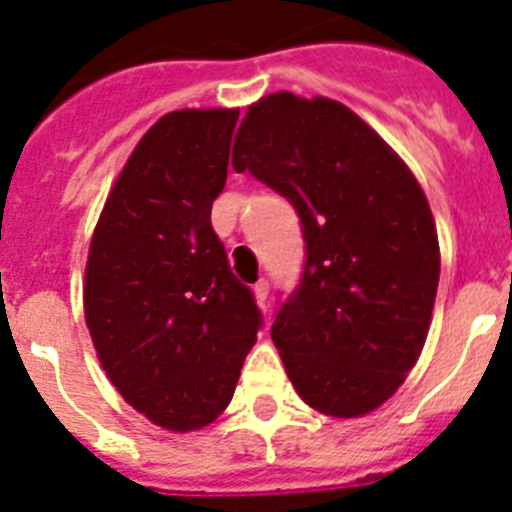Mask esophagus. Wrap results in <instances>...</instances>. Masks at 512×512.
Masks as SVG:
<instances>
[{"label": "esophagus", "mask_w": 512, "mask_h": 512, "mask_svg": "<svg viewBox=\"0 0 512 512\" xmlns=\"http://www.w3.org/2000/svg\"><path fill=\"white\" fill-rule=\"evenodd\" d=\"M252 291H255V302L260 304V307H265V302H268V291H270L268 281H265V278H260V281L252 286Z\"/></svg>", "instance_id": "1"}]
</instances>
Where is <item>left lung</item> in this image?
Here are the masks:
<instances>
[{
  "mask_svg": "<svg viewBox=\"0 0 512 512\" xmlns=\"http://www.w3.org/2000/svg\"><path fill=\"white\" fill-rule=\"evenodd\" d=\"M231 166L299 213L307 263L270 336L302 401L354 419L406 380L427 341L440 244L409 166L330 98L270 93L236 132Z\"/></svg>",
  "mask_w": 512,
  "mask_h": 512,
  "instance_id": "8db88e82",
  "label": "left lung"
}]
</instances>
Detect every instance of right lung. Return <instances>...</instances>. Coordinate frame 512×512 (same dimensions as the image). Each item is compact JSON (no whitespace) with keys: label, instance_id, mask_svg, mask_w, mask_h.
<instances>
[{"label":"right lung","instance_id":"add662e5","mask_svg":"<svg viewBox=\"0 0 512 512\" xmlns=\"http://www.w3.org/2000/svg\"><path fill=\"white\" fill-rule=\"evenodd\" d=\"M236 119V109L158 119L90 239L83 304L101 367L132 409L171 432L216 422L263 325L210 226Z\"/></svg>","mask_w":512,"mask_h":512}]
</instances>
